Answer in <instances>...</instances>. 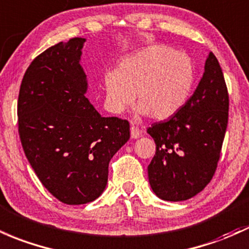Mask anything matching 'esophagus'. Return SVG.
<instances>
[{
  "instance_id": "esophagus-1",
  "label": "esophagus",
  "mask_w": 249,
  "mask_h": 249,
  "mask_svg": "<svg viewBox=\"0 0 249 249\" xmlns=\"http://www.w3.org/2000/svg\"><path fill=\"white\" fill-rule=\"evenodd\" d=\"M130 131H131V137L132 138H138L142 133V131L139 130L137 126H135V125H131Z\"/></svg>"
}]
</instances>
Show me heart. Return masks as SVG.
Here are the masks:
<instances>
[{"label":"heart","mask_w":249,"mask_h":249,"mask_svg":"<svg viewBox=\"0 0 249 249\" xmlns=\"http://www.w3.org/2000/svg\"><path fill=\"white\" fill-rule=\"evenodd\" d=\"M195 79L191 60L164 45L142 48L104 76L107 107L123 113L133 103L139 116L168 119L183 107Z\"/></svg>","instance_id":"obj_1"}]
</instances>
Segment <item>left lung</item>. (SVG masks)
<instances>
[{"label":"left lung","instance_id":"1","mask_svg":"<svg viewBox=\"0 0 249 249\" xmlns=\"http://www.w3.org/2000/svg\"><path fill=\"white\" fill-rule=\"evenodd\" d=\"M228 110L225 76L210 52L194 94L176 114L147 129L156 143L147 174L158 197L185 201L212 181L225 139Z\"/></svg>","mask_w":249,"mask_h":249}]
</instances>
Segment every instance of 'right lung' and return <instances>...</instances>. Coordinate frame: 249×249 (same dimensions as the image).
I'll list each match as a JSON object with an SVG mask.
<instances>
[{
    "instance_id": "obj_1",
    "label": "right lung",
    "mask_w": 249,
    "mask_h": 249,
    "mask_svg": "<svg viewBox=\"0 0 249 249\" xmlns=\"http://www.w3.org/2000/svg\"><path fill=\"white\" fill-rule=\"evenodd\" d=\"M85 39L59 42L24 73L18 100V135L40 182L66 204H85L105 189L108 163L129 141L130 124L102 117L85 93Z\"/></svg>"
}]
</instances>
